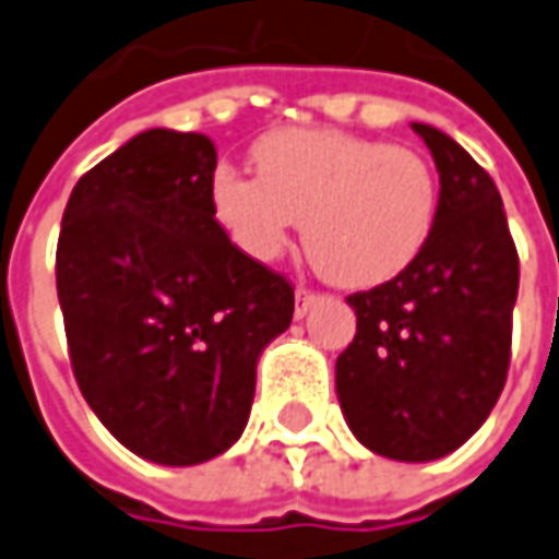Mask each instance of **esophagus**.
<instances>
[{"mask_svg": "<svg viewBox=\"0 0 559 559\" xmlns=\"http://www.w3.org/2000/svg\"><path fill=\"white\" fill-rule=\"evenodd\" d=\"M317 298H320L317 292H310V288H298V292H295V317H298V320H305L307 310L317 305Z\"/></svg>", "mask_w": 559, "mask_h": 559, "instance_id": "esophagus-1", "label": "esophagus"}]
</instances>
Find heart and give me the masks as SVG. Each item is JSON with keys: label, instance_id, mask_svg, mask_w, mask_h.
<instances>
[{"label": "heart", "instance_id": "obj_1", "mask_svg": "<svg viewBox=\"0 0 559 559\" xmlns=\"http://www.w3.org/2000/svg\"><path fill=\"white\" fill-rule=\"evenodd\" d=\"M258 178L221 166L212 215L249 258L271 261L305 221V249L325 280L372 288L430 242L440 183L425 156L332 129H288L252 150Z\"/></svg>", "mask_w": 559, "mask_h": 559}]
</instances>
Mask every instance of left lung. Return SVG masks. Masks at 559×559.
Listing matches in <instances>:
<instances>
[{"label":"left lung","instance_id":"obj_1","mask_svg":"<svg viewBox=\"0 0 559 559\" xmlns=\"http://www.w3.org/2000/svg\"><path fill=\"white\" fill-rule=\"evenodd\" d=\"M440 171L425 252L391 283L357 292V335L335 391L359 443L393 462H433L467 443L511 362L520 261L496 181L433 126L412 122Z\"/></svg>","mask_w":559,"mask_h":559}]
</instances>
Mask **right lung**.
Returning <instances> with one entry per match:
<instances>
[{
  "label": "right lung",
  "mask_w": 559,
  "mask_h": 559,
  "mask_svg": "<svg viewBox=\"0 0 559 559\" xmlns=\"http://www.w3.org/2000/svg\"><path fill=\"white\" fill-rule=\"evenodd\" d=\"M215 166L205 134L141 131L79 178L58 239L79 391L119 443L168 467L239 440L258 357L295 313L286 276L212 215Z\"/></svg>",
  "instance_id": "1"
}]
</instances>
